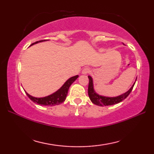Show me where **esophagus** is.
<instances>
[{
  "label": "esophagus",
  "mask_w": 154,
  "mask_h": 154,
  "mask_svg": "<svg viewBox=\"0 0 154 154\" xmlns=\"http://www.w3.org/2000/svg\"><path fill=\"white\" fill-rule=\"evenodd\" d=\"M89 72H90V69H88V68H84V69L82 70V74H83V75H86Z\"/></svg>",
  "instance_id": "obj_1"
}]
</instances>
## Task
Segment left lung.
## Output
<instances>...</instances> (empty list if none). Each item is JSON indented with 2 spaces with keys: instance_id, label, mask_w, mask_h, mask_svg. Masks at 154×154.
Returning <instances> with one entry per match:
<instances>
[{
  "instance_id": "left-lung-1",
  "label": "left lung",
  "mask_w": 154,
  "mask_h": 154,
  "mask_svg": "<svg viewBox=\"0 0 154 154\" xmlns=\"http://www.w3.org/2000/svg\"><path fill=\"white\" fill-rule=\"evenodd\" d=\"M89 78V85H88V95H89V98L90 100L92 101V103L98 106H110V105H116V104H118L119 103L122 102V100H124L130 94V93L131 92L132 90V88H133L134 85L135 84V82H136L137 79L135 80L134 83L133 85H132V87L130 88V89L127 91L126 92H125L122 94L115 96V97H109V96H105L98 94V93L94 90V82L92 77L89 75L88 76Z\"/></svg>"
}]
</instances>
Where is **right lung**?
Returning a JSON list of instances; mask_svg holds the SVG:
<instances>
[{"label":"right lung","mask_w":154,"mask_h":154,"mask_svg":"<svg viewBox=\"0 0 154 154\" xmlns=\"http://www.w3.org/2000/svg\"><path fill=\"white\" fill-rule=\"evenodd\" d=\"M46 41L48 40H42L39 41H36V42L31 44L30 46L35 45L36 43L44 42V41ZM78 77H79V75H75L74 77L69 78V79L66 80V82L62 85V86L60 88L59 90H57L56 92H55L54 93L51 94L50 95L45 96V97H41V98L34 97V96L30 95L29 94H28L26 92H25L26 94V95L28 96V98H29L32 102L38 104V105H40L42 106H48L58 105L64 102V100H66L68 91H69L70 86H71L72 83H73Z\"/></svg>","instance_id":"1"}]
</instances>
